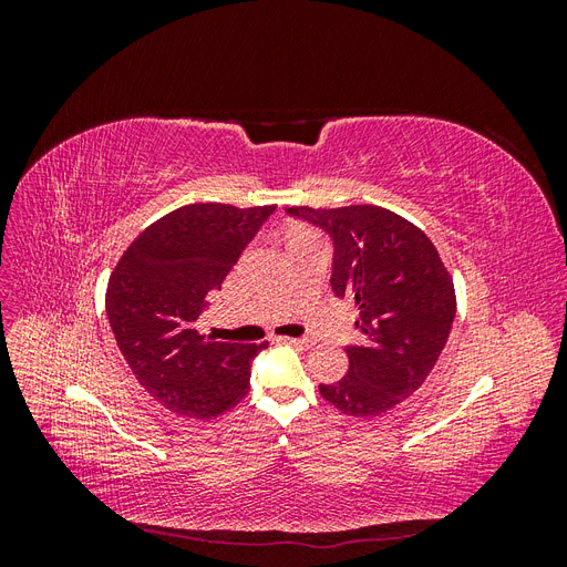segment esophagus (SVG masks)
Here are the masks:
<instances>
[{
    "instance_id": "esophagus-1",
    "label": "esophagus",
    "mask_w": 567,
    "mask_h": 567,
    "mask_svg": "<svg viewBox=\"0 0 567 567\" xmlns=\"http://www.w3.org/2000/svg\"><path fill=\"white\" fill-rule=\"evenodd\" d=\"M286 346H293V348H310L312 340L310 338H279Z\"/></svg>"
}]
</instances>
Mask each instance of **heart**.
Instances as JSON below:
<instances>
[{
	"label": "heart",
	"mask_w": 567,
	"mask_h": 567,
	"mask_svg": "<svg viewBox=\"0 0 567 567\" xmlns=\"http://www.w3.org/2000/svg\"><path fill=\"white\" fill-rule=\"evenodd\" d=\"M296 236H312V234H307V231H298Z\"/></svg>",
	"instance_id": "b5f03b06"
}]
</instances>
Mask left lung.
I'll return each mask as SVG.
<instances>
[{
    "mask_svg": "<svg viewBox=\"0 0 567 567\" xmlns=\"http://www.w3.org/2000/svg\"><path fill=\"white\" fill-rule=\"evenodd\" d=\"M333 244L331 290L357 302L364 340L346 346L350 369L321 398L350 416H379L414 394L447 346L454 284L435 246L404 217L375 205L288 208Z\"/></svg>",
    "mask_w": 567,
    "mask_h": 567,
    "instance_id": "obj_1",
    "label": "left lung"
}]
</instances>
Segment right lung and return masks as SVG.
I'll use <instances>...</instances> for the list:
<instances>
[{
    "instance_id": "add662e5",
    "label": "right lung",
    "mask_w": 567,
    "mask_h": 567,
    "mask_svg": "<svg viewBox=\"0 0 567 567\" xmlns=\"http://www.w3.org/2000/svg\"><path fill=\"white\" fill-rule=\"evenodd\" d=\"M274 210L184 205L136 236L111 274L106 317L117 348L151 398L179 416L213 419L248 394L265 346L217 342L196 321Z\"/></svg>"
}]
</instances>
